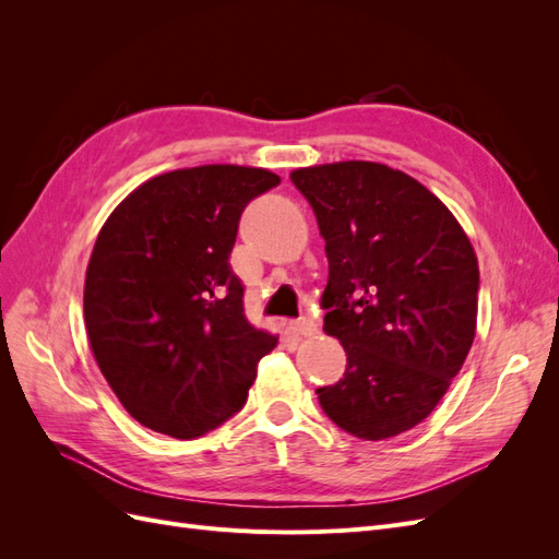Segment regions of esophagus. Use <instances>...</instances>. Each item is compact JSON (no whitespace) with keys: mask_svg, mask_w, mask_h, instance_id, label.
Here are the masks:
<instances>
[{"mask_svg":"<svg viewBox=\"0 0 559 559\" xmlns=\"http://www.w3.org/2000/svg\"><path fill=\"white\" fill-rule=\"evenodd\" d=\"M289 331H292L294 335H302V337L314 335V333H317V321H314L312 317L294 319V321H289Z\"/></svg>","mask_w":559,"mask_h":559,"instance_id":"obj_1","label":"esophagus"}]
</instances>
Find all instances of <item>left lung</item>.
<instances>
[{
  "instance_id": "1",
  "label": "left lung",
  "mask_w": 559,
  "mask_h": 559,
  "mask_svg": "<svg viewBox=\"0 0 559 559\" xmlns=\"http://www.w3.org/2000/svg\"><path fill=\"white\" fill-rule=\"evenodd\" d=\"M326 240L324 331L347 354L319 386L343 431L384 441L429 417L476 337L478 259L452 212L417 179L345 160L292 173Z\"/></svg>"
}]
</instances>
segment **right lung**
I'll list each match as a JSON object with an SVG mask.
<instances>
[{
	"mask_svg": "<svg viewBox=\"0 0 559 559\" xmlns=\"http://www.w3.org/2000/svg\"><path fill=\"white\" fill-rule=\"evenodd\" d=\"M280 177L200 165L144 181L99 230L83 289L95 361L140 425L198 438L247 403L277 337L245 317L230 251L249 200Z\"/></svg>",
	"mask_w": 559,
	"mask_h": 559,
	"instance_id": "obj_1",
	"label": "right lung"
}]
</instances>
